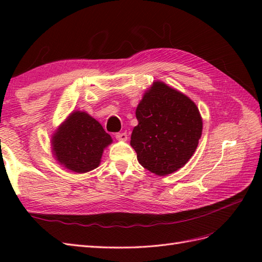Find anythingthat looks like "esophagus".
<instances>
[{"label":"esophagus","mask_w":262,"mask_h":262,"mask_svg":"<svg viewBox=\"0 0 262 262\" xmlns=\"http://www.w3.org/2000/svg\"><path fill=\"white\" fill-rule=\"evenodd\" d=\"M116 138L118 141H121V142H126L127 138H128V135L127 133H117L116 134Z\"/></svg>","instance_id":"1"}]
</instances>
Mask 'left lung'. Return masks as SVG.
I'll list each match as a JSON object with an SVG mask.
<instances>
[{
    "instance_id": "left-lung-1",
    "label": "left lung",
    "mask_w": 262,
    "mask_h": 262,
    "mask_svg": "<svg viewBox=\"0 0 262 262\" xmlns=\"http://www.w3.org/2000/svg\"><path fill=\"white\" fill-rule=\"evenodd\" d=\"M136 118L130 145L143 168L162 177L191 159L202 137L203 119L186 94L155 81L138 103Z\"/></svg>"
}]
</instances>
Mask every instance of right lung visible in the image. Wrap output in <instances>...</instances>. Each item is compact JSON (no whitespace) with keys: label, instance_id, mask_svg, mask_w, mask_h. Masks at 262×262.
<instances>
[{"label":"right lung","instance_id":"obj_1","mask_svg":"<svg viewBox=\"0 0 262 262\" xmlns=\"http://www.w3.org/2000/svg\"><path fill=\"white\" fill-rule=\"evenodd\" d=\"M52 152L57 162L75 173L98 168L103 149L113 138L85 111L74 110L52 136Z\"/></svg>","mask_w":262,"mask_h":262}]
</instances>
